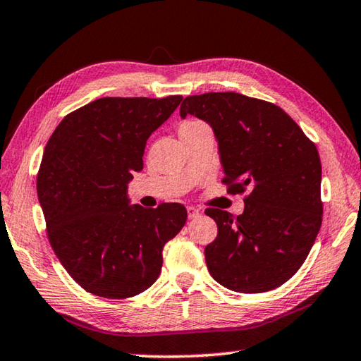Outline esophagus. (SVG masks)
I'll use <instances>...</instances> for the list:
<instances>
[{
  "mask_svg": "<svg viewBox=\"0 0 361 361\" xmlns=\"http://www.w3.org/2000/svg\"><path fill=\"white\" fill-rule=\"evenodd\" d=\"M200 215V212L195 209V207H188V216L189 219H194Z\"/></svg>",
  "mask_w": 361,
  "mask_h": 361,
  "instance_id": "34e87169",
  "label": "esophagus"
}]
</instances>
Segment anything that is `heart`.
Segmentation results:
<instances>
[{
  "instance_id": "heart-1",
  "label": "heart",
  "mask_w": 361,
  "mask_h": 361,
  "mask_svg": "<svg viewBox=\"0 0 361 361\" xmlns=\"http://www.w3.org/2000/svg\"><path fill=\"white\" fill-rule=\"evenodd\" d=\"M207 124H204L202 121H195V119H189L185 121L180 127V130H191V129H199V127H205Z\"/></svg>"
}]
</instances>
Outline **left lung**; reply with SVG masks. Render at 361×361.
<instances>
[{"mask_svg": "<svg viewBox=\"0 0 361 361\" xmlns=\"http://www.w3.org/2000/svg\"><path fill=\"white\" fill-rule=\"evenodd\" d=\"M188 114L215 132L228 192L248 191L237 218L205 210L218 226L216 239L205 247L210 276L239 293L277 288L302 266L322 226L315 143L282 108L242 94L186 97L180 116Z\"/></svg>", "mask_w": 361, "mask_h": 361, "instance_id": "8db88e82", "label": "left lung"}]
</instances>
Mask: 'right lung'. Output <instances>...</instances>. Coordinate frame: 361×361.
Listing matches in <instances>:
<instances>
[{"label": "right lung", "mask_w": 361, "mask_h": 361, "mask_svg": "<svg viewBox=\"0 0 361 361\" xmlns=\"http://www.w3.org/2000/svg\"><path fill=\"white\" fill-rule=\"evenodd\" d=\"M183 100L105 97L66 114L49 138L36 189L54 253L85 291L132 298L156 282L164 245L178 234L181 204L129 205L146 140Z\"/></svg>", "instance_id": "right-lung-1"}]
</instances>
